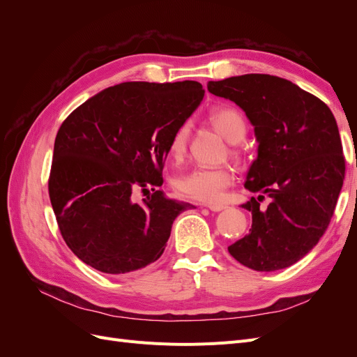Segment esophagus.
I'll return each instance as SVG.
<instances>
[{"instance_id":"obj_1","label":"esophagus","mask_w":357,"mask_h":357,"mask_svg":"<svg viewBox=\"0 0 357 357\" xmlns=\"http://www.w3.org/2000/svg\"><path fill=\"white\" fill-rule=\"evenodd\" d=\"M204 207H207L211 211H222L226 208V205L225 204H207V205H204Z\"/></svg>"}]
</instances>
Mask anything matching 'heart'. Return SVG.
Returning <instances> with one entry per match:
<instances>
[{
	"label": "heart",
	"mask_w": 357,
	"mask_h": 357,
	"mask_svg": "<svg viewBox=\"0 0 357 357\" xmlns=\"http://www.w3.org/2000/svg\"><path fill=\"white\" fill-rule=\"evenodd\" d=\"M210 122L231 143H238L247 134L245 119L234 107H219L210 113ZM190 126L181 123L168 143V152L174 159H181L188 150ZM231 153L240 158V152L232 149ZM234 183V171L229 167H195L180 176L174 188L180 197L199 202L214 204L223 199L226 189Z\"/></svg>",
	"instance_id": "obj_1"
}]
</instances>
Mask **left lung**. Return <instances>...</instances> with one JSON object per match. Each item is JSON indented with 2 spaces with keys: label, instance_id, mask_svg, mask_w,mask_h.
<instances>
[{
  "label": "left lung",
  "instance_id": "left-lung-1",
  "mask_svg": "<svg viewBox=\"0 0 357 357\" xmlns=\"http://www.w3.org/2000/svg\"><path fill=\"white\" fill-rule=\"evenodd\" d=\"M207 88L250 119L259 149L244 188L272 198L266 209L255 197L243 204L252 229L228 250L255 271L294 265L319 243L337 207L345 176L337 121L317 96L275 75L244 74Z\"/></svg>",
  "mask_w": 357,
  "mask_h": 357
}]
</instances>
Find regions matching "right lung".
<instances>
[{"mask_svg": "<svg viewBox=\"0 0 357 357\" xmlns=\"http://www.w3.org/2000/svg\"><path fill=\"white\" fill-rule=\"evenodd\" d=\"M202 84L126 82L79 105L55 139L49 197L63 241L105 274H128L162 256L171 226L192 205L162 186L168 143L204 98ZM154 192L142 203L132 193Z\"/></svg>", "mask_w": 357, "mask_h": 357, "instance_id": "obj_1", "label": "right lung"}]
</instances>
